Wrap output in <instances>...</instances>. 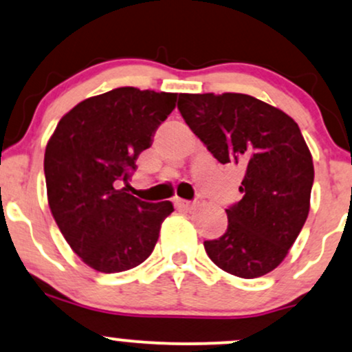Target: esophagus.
Returning a JSON list of instances; mask_svg holds the SVG:
<instances>
[{
    "instance_id": "34e87169",
    "label": "esophagus",
    "mask_w": 352,
    "mask_h": 352,
    "mask_svg": "<svg viewBox=\"0 0 352 352\" xmlns=\"http://www.w3.org/2000/svg\"><path fill=\"white\" fill-rule=\"evenodd\" d=\"M173 204H175V207L180 210H192L193 207H195V204H193V201H188L184 199H175L173 200Z\"/></svg>"
}]
</instances>
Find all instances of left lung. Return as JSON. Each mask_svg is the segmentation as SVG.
Here are the masks:
<instances>
[{"label": "left lung", "instance_id": "left-lung-1", "mask_svg": "<svg viewBox=\"0 0 352 352\" xmlns=\"http://www.w3.org/2000/svg\"><path fill=\"white\" fill-rule=\"evenodd\" d=\"M179 111L220 164L243 168V199L225 210L228 228L205 252L235 276H263L288 254L309 213L313 157L288 114L253 96L180 94Z\"/></svg>", "mask_w": 352, "mask_h": 352}]
</instances>
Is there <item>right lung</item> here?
I'll use <instances>...</instances> for the list:
<instances>
[{"label": "right lung", "instance_id": "1", "mask_svg": "<svg viewBox=\"0 0 352 352\" xmlns=\"http://www.w3.org/2000/svg\"><path fill=\"white\" fill-rule=\"evenodd\" d=\"M173 92L117 87L63 116L44 152L47 204L80 260L100 273L135 268L153 252L172 201L147 204L120 185L175 109Z\"/></svg>", "mask_w": 352, "mask_h": 352}]
</instances>
